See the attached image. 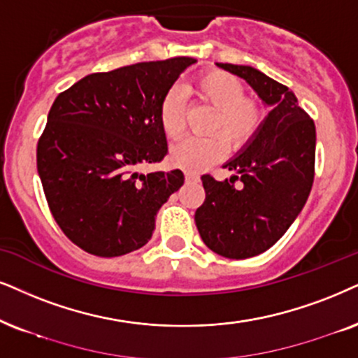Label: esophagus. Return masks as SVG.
Wrapping results in <instances>:
<instances>
[{
  "label": "esophagus",
  "mask_w": 358,
  "mask_h": 358,
  "mask_svg": "<svg viewBox=\"0 0 358 358\" xmlns=\"http://www.w3.org/2000/svg\"><path fill=\"white\" fill-rule=\"evenodd\" d=\"M185 180H187V183H196V182H200V176L194 175V173H187L185 175Z\"/></svg>",
  "instance_id": "obj_1"
}]
</instances>
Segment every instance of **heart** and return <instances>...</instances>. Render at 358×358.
Instances as JSON below:
<instances>
[{"instance_id":"obj_1","label":"heart","mask_w":358,"mask_h":358,"mask_svg":"<svg viewBox=\"0 0 358 358\" xmlns=\"http://www.w3.org/2000/svg\"><path fill=\"white\" fill-rule=\"evenodd\" d=\"M198 99L215 107L205 137H188L170 152V164L189 173L206 170L226 155L229 142L234 150L246 145L259 129L261 107L244 97L243 84L224 71H206L192 84ZM158 122L169 138H178L185 130V101L178 89H170L158 107Z\"/></svg>"}]
</instances>
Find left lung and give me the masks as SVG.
I'll return each instance as SVG.
<instances>
[{"label": "left lung", "mask_w": 358, "mask_h": 358, "mask_svg": "<svg viewBox=\"0 0 358 358\" xmlns=\"http://www.w3.org/2000/svg\"><path fill=\"white\" fill-rule=\"evenodd\" d=\"M255 90L269 114L250 142L223 165L234 175H203L205 203L194 213L203 243L216 255L246 259L282 238L314 182L315 125L286 85L251 66L221 64ZM240 180V187L234 183Z\"/></svg>", "instance_id": "obj_1"}]
</instances>
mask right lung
<instances>
[{
    "mask_svg": "<svg viewBox=\"0 0 358 358\" xmlns=\"http://www.w3.org/2000/svg\"><path fill=\"white\" fill-rule=\"evenodd\" d=\"M193 57L85 76L59 94L38 143V173L54 220L84 251L115 257L145 246L182 170L143 173L169 152L162 99Z\"/></svg>",
    "mask_w": 358,
    "mask_h": 358,
    "instance_id": "add662e5",
    "label": "right lung"
}]
</instances>
